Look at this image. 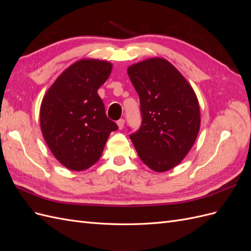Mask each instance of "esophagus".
Instances as JSON below:
<instances>
[{"instance_id": "esophagus-1", "label": "esophagus", "mask_w": 251, "mask_h": 251, "mask_svg": "<svg viewBox=\"0 0 251 251\" xmlns=\"http://www.w3.org/2000/svg\"><path fill=\"white\" fill-rule=\"evenodd\" d=\"M117 126H118V127H119V130H121V128H123V127L125 126V119H124V118L119 119V120L117 121Z\"/></svg>"}]
</instances>
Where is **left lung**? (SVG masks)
<instances>
[{
	"mask_svg": "<svg viewBox=\"0 0 251 251\" xmlns=\"http://www.w3.org/2000/svg\"><path fill=\"white\" fill-rule=\"evenodd\" d=\"M139 95L141 125L130 138L144 164L165 172L181 162L196 141L200 108L193 88L164 58H149L127 68Z\"/></svg>",
	"mask_w": 251,
	"mask_h": 251,
	"instance_id": "1",
	"label": "left lung"
}]
</instances>
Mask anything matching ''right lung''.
<instances>
[{
    "label": "right lung",
    "mask_w": 251,
    "mask_h": 251,
    "mask_svg": "<svg viewBox=\"0 0 251 251\" xmlns=\"http://www.w3.org/2000/svg\"><path fill=\"white\" fill-rule=\"evenodd\" d=\"M112 64L80 59L59 75L41 104L45 140L67 169L82 171L100 158L111 132L118 126L107 117L97 90L108 79Z\"/></svg>",
    "instance_id": "obj_1"
}]
</instances>
